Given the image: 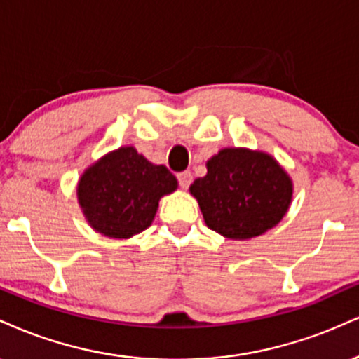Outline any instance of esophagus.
Here are the masks:
<instances>
[{"label":"esophagus","instance_id":"34e87169","mask_svg":"<svg viewBox=\"0 0 359 359\" xmlns=\"http://www.w3.org/2000/svg\"><path fill=\"white\" fill-rule=\"evenodd\" d=\"M176 178H178L180 187L183 188V189H187L189 184H191V181H193V176H191V172H189V171L178 172V176H176Z\"/></svg>","mask_w":359,"mask_h":359}]
</instances>
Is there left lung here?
I'll return each mask as SVG.
<instances>
[{"instance_id":"8db88e82","label":"left lung","mask_w":359,"mask_h":359,"mask_svg":"<svg viewBox=\"0 0 359 359\" xmlns=\"http://www.w3.org/2000/svg\"><path fill=\"white\" fill-rule=\"evenodd\" d=\"M208 172L189 187L205 223L226 238L262 235L282 220L292 198V183L269 154L222 149L206 163Z\"/></svg>"}]
</instances>
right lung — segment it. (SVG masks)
I'll return each instance as SVG.
<instances>
[{"mask_svg": "<svg viewBox=\"0 0 359 359\" xmlns=\"http://www.w3.org/2000/svg\"><path fill=\"white\" fill-rule=\"evenodd\" d=\"M176 187L166 166L151 164L134 147H121L83 172L79 201L92 229L129 238L151 225L159 198Z\"/></svg>", "mask_w": 359, "mask_h": 359, "instance_id": "add662e5", "label": "right lung"}]
</instances>
